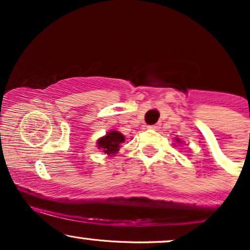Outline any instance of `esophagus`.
<instances>
[{"mask_svg": "<svg viewBox=\"0 0 250 250\" xmlns=\"http://www.w3.org/2000/svg\"><path fill=\"white\" fill-rule=\"evenodd\" d=\"M160 123H156V125H148L149 129H153V130H159L160 129Z\"/></svg>", "mask_w": 250, "mask_h": 250, "instance_id": "obj_1", "label": "esophagus"}]
</instances>
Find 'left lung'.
<instances>
[{
  "instance_id": "1",
  "label": "left lung",
  "mask_w": 250,
  "mask_h": 250,
  "mask_svg": "<svg viewBox=\"0 0 250 250\" xmlns=\"http://www.w3.org/2000/svg\"><path fill=\"white\" fill-rule=\"evenodd\" d=\"M175 142H176V143H180V145H181V143H182V141H181L180 139H177V137H176V139H175Z\"/></svg>"
}]
</instances>
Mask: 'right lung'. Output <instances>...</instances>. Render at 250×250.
Segmentation results:
<instances>
[{
	"label": "right lung",
	"instance_id": "add662e5",
	"mask_svg": "<svg viewBox=\"0 0 250 250\" xmlns=\"http://www.w3.org/2000/svg\"><path fill=\"white\" fill-rule=\"evenodd\" d=\"M125 135H122L120 131L109 130L104 136L100 137V139L97 140L96 145L97 148H99L100 150H102V153L113 157L115 156V154L119 153L120 146H121L122 142H125Z\"/></svg>",
	"mask_w": 250,
	"mask_h": 250
}]
</instances>
